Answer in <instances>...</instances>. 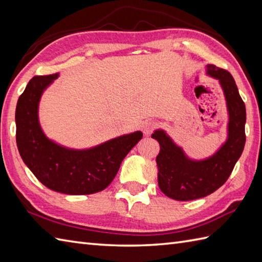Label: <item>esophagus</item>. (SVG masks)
Wrapping results in <instances>:
<instances>
[{
	"label": "esophagus",
	"mask_w": 262,
	"mask_h": 262,
	"mask_svg": "<svg viewBox=\"0 0 262 262\" xmlns=\"http://www.w3.org/2000/svg\"><path fill=\"white\" fill-rule=\"evenodd\" d=\"M158 126H159V124H158L157 121H154V120H148V121H146L145 124H144V127H143L144 134H145L146 136L149 135Z\"/></svg>",
	"instance_id": "obj_1"
}]
</instances>
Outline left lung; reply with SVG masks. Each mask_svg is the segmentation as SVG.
<instances>
[{"label": "left lung", "instance_id": "left-lung-1", "mask_svg": "<svg viewBox=\"0 0 262 262\" xmlns=\"http://www.w3.org/2000/svg\"><path fill=\"white\" fill-rule=\"evenodd\" d=\"M207 74L220 81L229 113L227 140L219 151L205 160H191L164 130L158 129L152 134L160 144L157 157L159 187L165 196L179 202L206 197L223 186L246 144V104L234 79L230 72L211 64L207 65Z\"/></svg>", "mask_w": 262, "mask_h": 262}]
</instances>
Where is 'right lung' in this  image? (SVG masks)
I'll use <instances>...</instances> for the list:
<instances>
[{
  "label": "right lung",
  "instance_id": "1",
  "mask_svg": "<svg viewBox=\"0 0 262 262\" xmlns=\"http://www.w3.org/2000/svg\"><path fill=\"white\" fill-rule=\"evenodd\" d=\"M58 73L35 76L15 109L16 145L22 160L43 186L66 194H90L107 188L122 160L142 140L143 133L113 138L88 149H72L48 140L38 119L42 92Z\"/></svg>",
  "mask_w": 262,
  "mask_h": 262
}]
</instances>
